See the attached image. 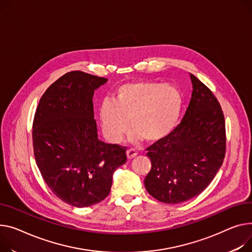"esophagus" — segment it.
<instances>
[{
    "mask_svg": "<svg viewBox=\"0 0 252 252\" xmlns=\"http://www.w3.org/2000/svg\"><path fill=\"white\" fill-rule=\"evenodd\" d=\"M138 155V152L135 150V149H128L126 151V156H127V159H132L135 158L136 156Z\"/></svg>",
    "mask_w": 252,
    "mask_h": 252,
    "instance_id": "1",
    "label": "esophagus"
}]
</instances>
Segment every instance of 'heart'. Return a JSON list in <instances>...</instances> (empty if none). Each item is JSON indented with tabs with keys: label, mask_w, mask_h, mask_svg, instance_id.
Listing matches in <instances>:
<instances>
[{
	"label": "heart",
	"mask_w": 252,
	"mask_h": 252,
	"mask_svg": "<svg viewBox=\"0 0 252 252\" xmlns=\"http://www.w3.org/2000/svg\"><path fill=\"white\" fill-rule=\"evenodd\" d=\"M183 99L170 84L140 81L124 84L116 89L113 102L105 100L99 108V119L105 137L119 143L128 123L132 138L155 143L168 137L176 127Z\"/></svg>",
	"instance_id": "heart-1"
}]
</instances>
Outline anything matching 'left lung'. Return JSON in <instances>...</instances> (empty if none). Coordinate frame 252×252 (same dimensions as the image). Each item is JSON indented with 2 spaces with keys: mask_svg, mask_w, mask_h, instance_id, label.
I'll list each match as a JSON object with an SVG mask.
<instances>
[{
  "mask_svg": "<svg viewBox=\"0 0 252 252\" xmlns=\"http://www.w3.org/2000/svg\"><path fill=\"white\" fill-rule=\"evenodd\" d=\"M192 93L180 124L147 150L152 168L144 183L164 204H180L203 192L221 168L226 151L225 120L212 91L189 74Z\"/></svg>",
  "mask_w": 252,
  "mask_h": 252,
  "instance_id": "8db88e82",
  "label": "left lung"
}]
</instances>
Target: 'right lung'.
Segmentation results:
<instances>
[{
    "mask_svg": "<svg viewBox=\"0 0 252 252\" xmlns=\"http://www.w3.org/2000/svg\"><path fill=\"white\" fill-rule=\"evenodd\" d=\"M107 81L81 71L64 74L44 92L33 121V150L44 181L77 208L103 200L114 171L126 162V148L98 139L92 99Z\"/></svg>",
    "mask_w": 252,
    "mask_h": 252,
    "instance_id": "obj_1",
    "label": "right lung"
}]
</instances>
